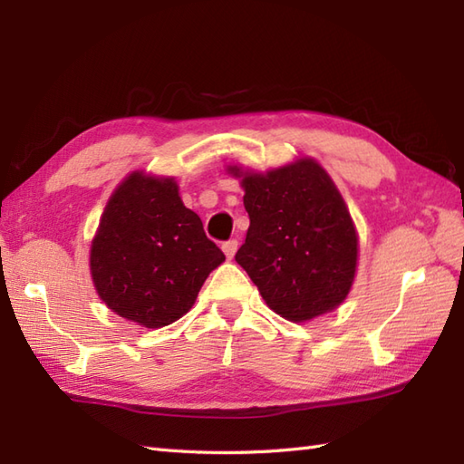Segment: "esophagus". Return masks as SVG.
Listing matches in <instances>:
<instances>
[{"label":"esophagus","mask_w":464,"mask_h":464,"mask_svg":"<svg viewBox=\"0 0 464 464\" xmlns=\"http://www.w3.org/2000/svg\"><path fill=\"white\" fill-rule=\"evenodd\" d=\"M221 249H223V253L227 255V259H233V255L237 253V241H235V239L225 241V243L221 245Z\"/></svg>","instance_id":"34e87169"}]
</instances>
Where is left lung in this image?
<instances>
[{"label":"left lung","mask_w":464,"mask_h":464,"mask_svg":"<svg viewBox=\"0 0 464 464\" xmlns=\"http://www.w3.org/2000/svg\"><path fill=\"white\" fill-rule=\"evenodd\" d=\"M249 229L235 255L269 307L293 323L333 311L357 271L351 213L327 171L304 160L267 173L241 171Z\"/></svg>","instance_id":"8db88e82"}]
</instances>
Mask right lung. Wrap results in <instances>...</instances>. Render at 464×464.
<instances>
[{
  "mask_svg": "<svg viewBox=\"0 0 464 464\" xmlns=\"http://www.w3.org/2000/svg\"><path fill=\"white\" fill-rule=\"evenodd\" d=\"M223 261L199 215L183 205L173 177L141 171L131 173L110 197L90 255L102 301L147 329L181 319Z\"/></svg>",
  "mask_w": 464,
  "mask_h": 464,
  "instance_id": "obj_1",
  "label": "right lung"
}]
</instances>
